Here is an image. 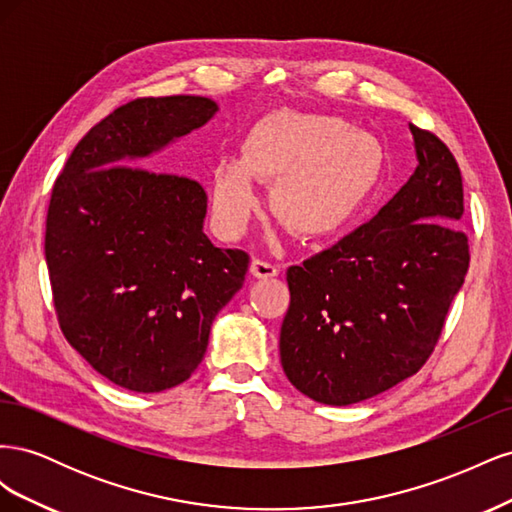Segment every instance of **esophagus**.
<instances>
[{"label":"esophagus","mask_w":512,"mask_h":512,"mask_svg":"<svg viewBox=\"0 0 512 512\" xmlns=\"http://www.w3.org/2000/svg\"><path fill=\"white\" fill-rule=\"evenodd\" d=\"M250 273L254 277H258V280H271V277H275L277 273H280V269H277L275 265H271V262H267V260L254 258L252 265H250Z\"/></svg>","instance_id":"34e87169"}]
</instances>
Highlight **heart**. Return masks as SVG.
Wrapping results in <instances>:
<instances>
[{
    "instance_id": "obj_1",
    "label": "heart",
    "mask_w": 512,
    "mask_h": 512,
    "mask_svg": "<svg viewBox=\"0 0 512 512\" xmlns=\"http://www.w3.org/2000/svg\"><path fill=\"white\" fill-rule=\"evenodd\" d=\"M384 151L374 136L331 115L280 111L260 119L241 160L213 168V218L237 237L258 209L252 179L271 185V211L294 235L318 239L346 228L374 194Z\"/></svg>"
}]
</instances>
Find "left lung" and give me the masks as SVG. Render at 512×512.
Here are the masks:
<instances>
[{
  "instance_id": "left-lung-1",
  "label": "left lung",
  "mask_w": 512,
  "mask_h": 512,
  "mask_svg": "<svg viewBox=\"0 0 512 512\" xmlns=\"http://www.w3.org/2000/svg\"><path fill=\"white\" fill-rule=\"evenodd\" d=\"M418 166L376 218L286 273L280 356L318 404L350 406L414 376L431 356L470 267L461 170L410 123Z\"/></svg>"
}]
</instances>
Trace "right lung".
<instances>
[{"label":"right lung","instance_id":"right-lung-1","mask_svg":"<svg viewBox=\"0 0 512 512\" xmlns=\"http://www.w3.org/2000/svg\"><path fill=\"white\" fill-rule=\"evenodd\" d=\"M218 111L200 96L136 98L91 128L55 179L44 256L68 344L113 384L160 393L188 380L250 256L203 232L198 181L134 162Z\"/></svg>","mask_w":512,"mask_h":512}]
</instances>
